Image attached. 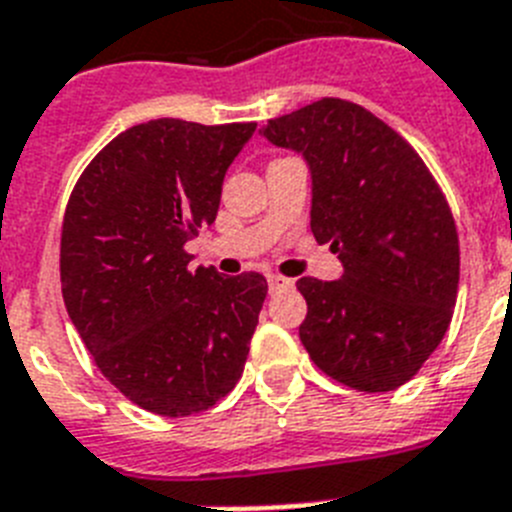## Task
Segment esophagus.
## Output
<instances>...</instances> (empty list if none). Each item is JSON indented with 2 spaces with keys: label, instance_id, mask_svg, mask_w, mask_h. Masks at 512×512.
<instances>
[{
  "label": "esophagus",
  "instance_id": "1",
  "mask_svg": "<svg viewBox=\"0 0 512 512\" xmlns=\"http://www.w3.org/2000/svg\"><path fill=\"white\" fill-rule=\"evenodd\" d=\"M268 283L270 291H288V288H293V278H283V275L278 273L268 275Z\"/></svg>",
  "mask_w": 512,
  "mask_h": 512
}]
</instances>
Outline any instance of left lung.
Segmentation results:
<instances>
[{
  "label": "left lung",
  "instance_id": "obj_1",
  "mask_svg": "<svg viewBox=\"0 0 512 512\" xmlns=\"http://www.w3.org/2000/svg\"><path fill=\"white\" fill-rule=\"evenodd\" d=\"M273 146L311 175V231L342 262L337 281L301 278L299 337L327 376L391 391L420 371L459 291V234L425 162L366 108L337 97L268 121Z\"/></svg>",
  "mask_w": 512,
  "mask_h": 512
}]
</instances>
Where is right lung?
Listing matches in <instances>:
<instances>
[{"label":"right lung","mask_w":512,"mask_h":512,"mask_svg":"<svg viewBox=\"0 0 512 512\" xmlns=\"http://www.w3.org/2000/svg\"><path fill=\"white\" fill-rule=\"evenodd\" d=\"M255 123L159 118L115 136L82 172L61 231V293L102 376L133 404L188 417L244 371L268 281L190 268L229 164Z\"/></svg>","instance_id":"right-lung-1"}]
</instances>
